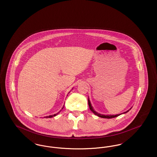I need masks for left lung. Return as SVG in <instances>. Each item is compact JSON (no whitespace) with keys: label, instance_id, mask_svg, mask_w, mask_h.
I'll return each instance as SVG.
<instances>
[{"label":"left lung","instance_id":"left-lung-1","mask_svg":"<svg viewBox=\"0 0 157 157\" xmlns=\"http://www.w3.org/2000/svg\"><path fill=\"white\" fill-rule=\"evenodd\" d=\"M88 105H89V106H90V109L92 111V112H93L94 114H95L96 115H97V116H98L99 117H101V118H112L117 117H118L119 115H121V114H118V115H102V114L98 113V112L94 111V109H93V108H92V106H91V104H90V100H89V99H88ZM130 109H129V110H130ZM129 110L127 111L126 112H124L123 113H127V112H128Z\"/></svg>","mask_w":157,"mask_h":157}]
</instances>
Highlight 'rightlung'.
<instances>
[{"mask_svg": "<svg viewBox=\"0 0 157 157\" xmlns=\"http://www.w3.org/2000/svg\"><path fill=\"white\" fill-rule=\"evenodd\" d=\"M64 106V105H63ZM63 108H63H62V109ZM58 113H56V114H54V115H49V116H47V117H46L45 118H52V117H55V116H56V115H57Z\"/></svg>", "mask_w": 157, "mask_h": 157, "instance_id": "right-lung-1", "label": "right lung"}]
</instances>
